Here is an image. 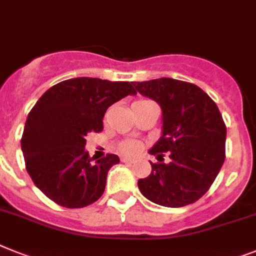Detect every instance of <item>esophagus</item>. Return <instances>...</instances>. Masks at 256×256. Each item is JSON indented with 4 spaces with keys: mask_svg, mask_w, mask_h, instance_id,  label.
<instances>
[{
    "mask_svg": "<svg viewBox=\"0 0 256 256\" xmlns=\"http://www.w3.org/2000/svg\"><path fill=\"white\" fill-rule=\"evenodd\" d=\"M122 162L130 164H133V160H132V158H122Z\"/></svg>",
    "mask_w": 256,
    "mask_h": 256,
    "instance_id": "34e87169",
    "label": "esophagus"
}]
</instances>
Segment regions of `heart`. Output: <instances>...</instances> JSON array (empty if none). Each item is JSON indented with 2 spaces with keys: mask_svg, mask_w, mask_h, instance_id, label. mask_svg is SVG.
<instances>
[{
  "mask_svg": "<svg viewBox=\"0 0 256 256\" xmlns=\"http://www.w3.org/2000/svg\"><path fill=\"white\" fill-rule=\"evenodd\" d=\"M141 102H146V100H141ZM140 142H137V141L133 140H128L120 145V150L123 152L124 154H134L140 150Z\"/></svg>",
  "mask_w": 256,
  "mask_h": 256,
  "instance_id": "heart-1",
  "label": "heart"
}]
</instances>
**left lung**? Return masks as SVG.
<instances>
[{
	"label": "left lung",
	"mask_w": 256,
	"mask_h": 256,
	"mask_svg": "<svg viewBox=\"0 0 256 256\" xmlns=\"http://www.w3.org/2000/svg\"><path fill=\"white\" fill-rule=\"evenodd\" d=\"M162 110V136L149 153L168 164H152L138 188L158 206L179 208L198 202L209 190L225 161L226 126L217 104L199 86L174 78L133 84Z\"/></svg>",
	"instance_id": "8db88e82"
}]
</instances>
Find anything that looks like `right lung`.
<instances>
[{
	"mask_svg": "<svg viewBox=\"0 0 256 256\" xmlns=\"http://www.w3.org/2000/svg\"><path fill=\"white\" fill-rule=\"evenodd\" d=\"M137 94L132 84L78 77L44 92L27 116L20 146L27 172L44 195L65 208H84L100 198L107 172L120 160H96L85 150L86 136L103 130L110 106Z\"/></svg>",
	"mask_w": 256,
	"mask_h": 256,
	"instance_id": "right-lung-1",
	"label": "right lung"
}]
</instances>
